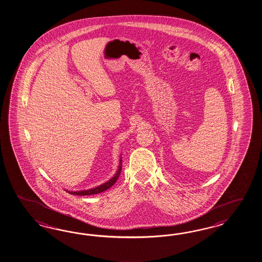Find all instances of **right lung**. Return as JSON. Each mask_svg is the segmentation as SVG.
<instances>
[{
  "instance_id": "right-lung-1",
  "label": "right lung",
  "mask_w": 262,
  "mask_h": 262,
  "mask_svg": "<svg viewBox=\"0 0 262 262\" xmlns=\"http://www.w3.org/2000/svg\"><path fill=\"white\" fill-rule=\"evenodd\" d=\"M122 169V158L119 160V166H118V169L115 173V175L110 179L108 181H107L106 183H104L102 185H98L96 187L94 188H91V189H87V190H80V191H70V190H66L68 193H70L72 195H77V196H86V195H95L97 193H100V192L105 191L108 189L110 187H112L113 185H115V182L117 181V179L119 177L120 173H121Z\"/></svg>"
}]
</instances>
